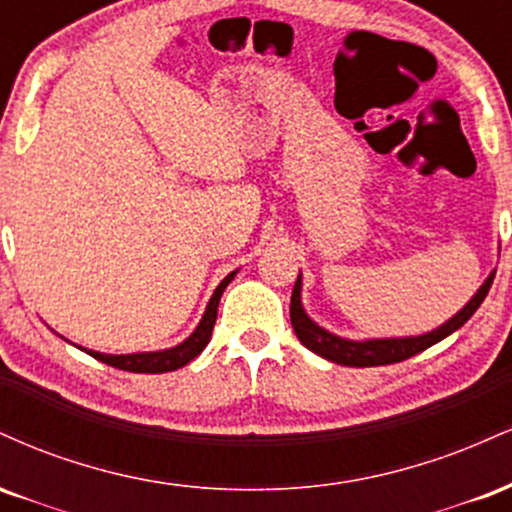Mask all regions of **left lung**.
Returning a JSON list of instances; mask_svg holds the SVG:
<instances>
[{"label":"left lung","instance_id":"obj_1","mask_svg":"<svg viewBox=\"0 0 512 512\" xmlns=\"http://www.w3.org/2000/svg\"><path fill=\"white\" fill-rule=\"evenodd\" d=\"M493 276L484 281V286L477 291V296L472 298L464 308L457 313L452 320L440 325L438 330L421 334V337H407V339H370V342H349V339L334 337V334L325 332L322 327H317L308 315H305L301 305V274H298L296 286L291 293V325L296 337L301 339L305 349H310L313 354L327 358V361L339 363V366H354V368H368V366H387V363H399L407 361V358L421 354L428 346L438 344L440 339H445L448 334L460 330L464 322L469 320L481 303H484L486 293H489Z\"/></svg>","mask_w":512,"mask_h":512}]
</instances>
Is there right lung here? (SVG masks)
Wrapping results in <instances>:
<instances>
[{"instance_id": "obj_1", "label": "right lung", "mask_w": 512, "mask_h": 512, "mask_svg": "<svg viewBox=\"0 0 512 512\" xmlns=\"http://www.w3.org/2000/svg\"><path fill=\"white\" fill-rule=\"evenodd\" d=\"M236 276V272H231L226 279L216 286L214 296L207 305V313H204L202 322L197 325V330L190 334L180 346L175 349H166V351H154V354H127V356H110V354H98V351H88L93 358L98 361L108 363V366L120 368V370H129V373H168V370H178L190 363L192 358H197L202 354L204 346L209 344L211 339V330H214L216 322V310H219V301L226 291V286L231 284V279Z\"/></svg>"}]
</instances>
